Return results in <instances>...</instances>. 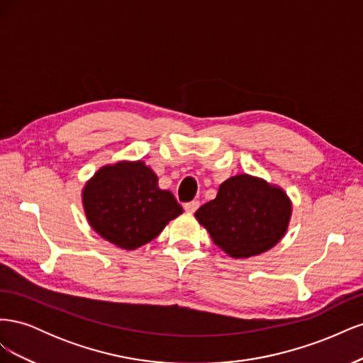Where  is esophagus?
Returning <instances> with one entry per match:
<instances>
[{
    "instance_id": "obj_1",
    "label": "esophagus",
    "mask_w": 363,
    "mask_h": 363,
    "mask_svg": "<svg viewBox=\"0 0 363 363\" xmlns=\"http://www.w3.org/2000/svg\"><path fill=\"white\" fill-rule=\"evenodd\" d=\"M199 207H200V201L194 200V201H191V203H186V204H184V211L188 212V213H194Z\"/></svg>"
}]
</instances>
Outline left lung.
I'll list each match as a JSON object with an SVG mask.
<instances>
[{"label": "left lung", "mask_w": 363, "mask_h": 363, "mask_svg": "<svg viewBox=\"0 0 363 363\" xmlns=\"http://www.w3.org/2000/svg\"><path fill=\"white\" fill-rule=\"evenodd\" d=\"M291 215L286 192L250 174L227 179L216 199L195 212L213 242L233 259H248L277 245L288 232Z\"/></svg>", "instance_id": "obj_1"}]
</instances>
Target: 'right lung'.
<instances>
[{
  "mask_svg": "<svg viewBox=\"0 0 363 363\" xmlns=\"http://www.w3.org/2000/svg\"><path fill=\"white\" fill-rule=\"evenodd\" d=\"M82 201L89 225L123 250L151 242L183 213L175 196L159 188L157 175L142 160L101 167L86 182Z\"/></svg>",
  "mask_w": 363,
  "mask_h": 363,
  "instance_id": "right-lung-1",
  "label": "right lung"
}]
</instances>
